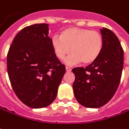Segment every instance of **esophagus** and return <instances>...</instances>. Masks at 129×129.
I'll return each mask as SVG.
<instances>
[{"instance_id": "obj_1", "label": "esophagus", "mask_w": 129, "mask_h": 129, "mask_svg": "<svg viewBox=\"0 0 129 129\" xmlns=\"http://www.w3.org/2000/svg\"><path fill=\"white\" fill-rule=\"evenodd\" d=\"M66 71L67 72H71V71H72V69H71L70 67H66Z\"/></svg>"}]
</instances>
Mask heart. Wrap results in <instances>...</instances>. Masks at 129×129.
Returning <instances> with one entry per match:
<instances>
[{
	"mask_svg": "<svg viewBox=\"0 0 129 129\" xmlns=\"http://www.w3.org/2000/svg\"><path fill=\"white\" fill-rule=\"evenodd\" d=\"M56 57L63 59L68 54L67 64L81 62L84 64L94 62L102 50L103 40L97 31L89 29L70 27L62 31L60 37L54 35L51 40Z\"/></svg>",
	"mask_w": 129,
	"mask_h": 129,
	"instance_id": "obj_1",
	"label": "heart"
}]
</instances>
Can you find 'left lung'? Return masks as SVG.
<instances>
[{"label":"left lung","mask_w":129,"mask_h":129,"mask_svg":"<svg viewBox=\"0 0 129 129\" xmlns=\"http://www.w3.org/2000/svg\"><path fill=\"white\" fill-rule=\"evenodd\" d=\"M103 47L99 57L89 66L75 67L73 90L75 98L87 108H99L114 96L123 67V50L116 35L103 27Z\"/></svg>","instance_id":"obj_1"}]
</instances>
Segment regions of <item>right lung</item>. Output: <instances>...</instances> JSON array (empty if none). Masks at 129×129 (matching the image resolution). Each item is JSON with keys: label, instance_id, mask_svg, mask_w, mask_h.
<instances>
[{"label": "right lung", "instance_id": "add662e5", "mask_svg": "<svg viewBox=\"0 0 129 129\" xmlns=\"http://www.w3.org/2000/svg\"><path fill=\"white\" fill-rule=\"evenodd\" d=\"M46 23L24 27L7 55V70L16 96L34 109L54 102L66 70L54 54Z\"/></svg>", "mask_w": 129, "mask_h": 129}]
</instances>
